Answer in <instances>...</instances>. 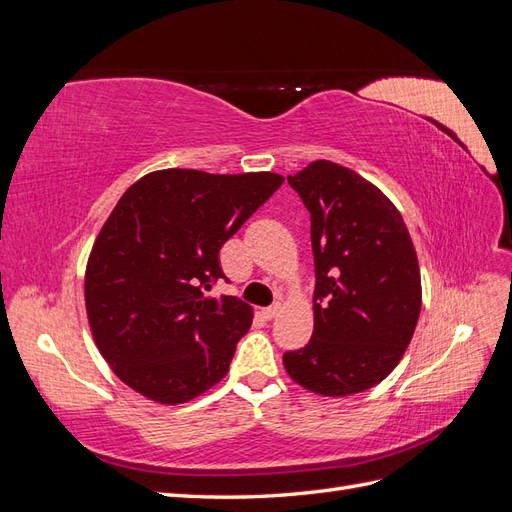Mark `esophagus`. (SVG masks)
Segmentation results:
<instances>
[{"label":"esophagus","mask_w":512,"mask_h":512,"mask_svg":"<svg viewBox=\"0 0 512 512\" xmlns=\"http://www.w3.org/2000/svg\"><path fill=\"white\" fill-rule=\"evenodd\" d=\"M280 309H282V305H280V303H275V305H271V307H265V309H262V316H265L267 320H271V318H275L277 314H280Z\"/></svg>","instance_id":"1"}]
</instances>
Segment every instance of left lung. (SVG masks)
<instances>
[{"label":"left lung","instance_id":"left-lung-1","mask_svg":"<svg viewBox=\"0 0 512 512\" xmlns=\"http://www.w3.org/2000/svg\"><path fill=\"white\" fill-rule=\"evenodd\" d=\"M312 213L314 333L284 354L288 376L322 397L382 382L404 356L421 314V269L410 232L380 188L329 160L288 175Z\"/></svg>","mask_w":512,"mask_h":512}]
</instances>
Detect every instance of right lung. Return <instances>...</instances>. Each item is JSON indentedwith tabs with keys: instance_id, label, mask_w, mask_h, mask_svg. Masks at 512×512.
Returning <instances> with one entry per match:
<instances>
[{
	"instance_id": "add662e5",
	"label": "right lung",
	"mask_w": 512,
	"mask_h": 512,
	"mask_svg": "<svg viewBox=\"0 0 512 512\" xmlns=\"http://www.w3.org/2000/svg\"><path fill=\"white\" fill-rule=\"evenodd\" d=\"M284 183L277 173L153 170L123 192L91 247L85 309L115 376L156 404L203 395L226 374L254 309L213 297L222 245Z\"/></svg>"
}]
</instances>
